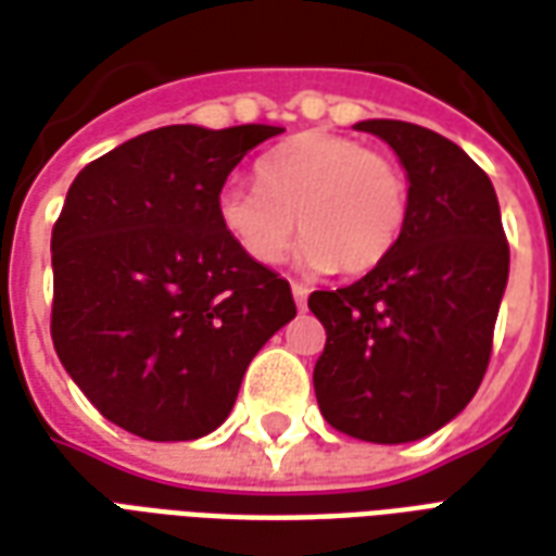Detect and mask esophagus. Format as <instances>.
I'll use <instances>...</instances> for the list:
<instances>
[{"instance_id":"1","label":"esophagus","mask_w":556,"mask_h":556,"mask_svg":"<svg viewBox=\"0 0 556 556\" xmlns=\"http://www.w3.org/2000/svg\"><path fill=\"white\" fill-rule=\"evenodd\" d=\"M291 291H294V303H298V309H306V298H309V289L303 286V282H291Z\"/></svg>"}]
</instances>
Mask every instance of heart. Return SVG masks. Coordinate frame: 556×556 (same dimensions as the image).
I'll return each instance as SVG.
<instances>
[{
	"label": "heart",
	"mask_w": 556,
	"mask_h": 556,
	"mask_svg": "<svg viewBox=\"0 0 556 556\" xmlns=\"http://www.w3.org/2000/svg\"><path fill=\"white\" fill-rule=\"evenodd\" d=\"M255 184H226L214 211L223 235L255 265L289 253L309 270L366 274L393 253L408 219V178L393 157L325 130H306L255 160Z\"/></svg>",
	"instance_id": "heart-1"
}]
</instances>
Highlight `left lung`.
<instances>
[{"mask_svg": "<svg viewBox=\"0 0 556 556\" xmlns=\"http://www.w3.org/2000/svg\"><path fill=\"white\" fill-rule=\"evenodd\" d=\"M408 172V219L384 262L345 289L313 291L327 342L315 399L342 434L408 443L446 426L482 384L509 277L489 175L429 127L372 118Z\"/></svg>", "mask_w": 556, "mask_h": 556, "instance_id": "left-lung-1", "label": "left lung"}]
</instances>
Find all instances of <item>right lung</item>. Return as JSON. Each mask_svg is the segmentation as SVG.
Instances as JSON below:
<instances>
[{
    "mask_svg": "<svg viewBox=\"0 0 556 556\" xmlns=\"http://www.w3.org/2000/svg\"><path fill=\"white\" fill-rule=\"evenodd\" d=\"M282 127L148 130L79 172L53 226L59 361L103 417L195 441L229 417L258 349L298 315L286 279L223 235L217 193Z\"/></svg>",
    "mask_w": 556,
    "mask_h": 556,
    "instance_id": "add662e5",
    "label": "right lung"
}]
</instances>
